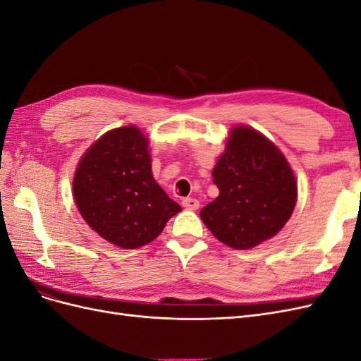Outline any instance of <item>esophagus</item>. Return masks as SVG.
<instances>
[{
    "mask_svg": "<svg viewBox=\"0 0 361 361\" xmlns=\"http://www.w3.org/2000/svg\"><path fill=\"white\" fill-rule=\"evenodd\" d=\"M182 206L185 207V209H188V211H195V209H199L200 202L197 199L187 197V199L182 200Z\"/></svg>",
    "mask_w": 361,
    "mask_h": 361,
    "instance_id": "obj_1",
    "label": "esophagus"
}]
</instances>
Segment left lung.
Returning <instances> with one entry per match:
<instances>
[{"instance_id":"obj_1","label":"left lung","mask_w":361,"mask_h":361,"mask_svg":"<svg viewBox=\"0 0 361 361\" xmlns=\"http://www.w3.org/2000/svg\"><path fill=\"white\" fill-rule=\"evenodd\" d=\"M220 195L200 216L223 244L247 250L277 235L297 202V182L286 158L268 138L236 126L212 170Z\"/></svg>"}]
</instances>
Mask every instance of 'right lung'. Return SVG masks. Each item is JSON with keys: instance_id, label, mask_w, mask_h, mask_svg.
Listing matches in <instances>:
<instances>
[{"instance_id": "right-lung-1", "label": "right lung", "mask_w": 361, "mask_h": 361, "mask_svg": "<svg viewBox=\"0 0 361 361\" xmlns=\"http://www.w3.org/2000/svg\"><path fill=\"white\" fill-rule=\"evenodd\" d=\"M73 199L97 235L126 250L154 241L182 211L152 176L147 138L135 126L110 130L85 152Z\"/></svg>"}]
</instances>
